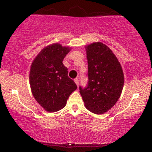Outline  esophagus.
Masks as SVG:
<instances>
[{"instance_id": "34e87169", "label": "esophagus", "mask_w": 152, "mask_h": 152, "mask_svg": "<svg viewBox=\"0 0 152 152\" xmlns=\"http://www.w3.org/2000/svg\"><path fill=\"white\" fill-rule=\"evenodd\" d=\"M74 81H75V83H76V84L77 85V86L78 87V85H79V81H78V78H75Z\"/></svg>"}]
</instances>
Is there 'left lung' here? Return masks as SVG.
<instances>
[{"instance_id": "1", "label": "left lung", "mask_w": 152, "mask_h": 152, "mask_svg": "<svg viewBox=\"0 0 152 152\" xmlns=\"http://www.w3.org/2000/svg\"><path fill=\"white\" fill-rule=\"evenodd\" d=\"M88 85L79 91L86 108L102 114L115 105L121 96L124 77L121 64L107 46L101 42L86 46Z\"/></svg>"}]
</instances>
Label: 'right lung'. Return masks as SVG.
Instances as JSON below:
<instances>
[{
    "instance_id": "obj_1",
    "label": "right lung",
    "mask_w": 152,
    "mask_h": 152,
    "mask_svg": "<svg viewBox=\"0 0 152 152\" xmlns=\"http://www.w3.org/2000/svg\"><path fill=\"white\" fill-rule=\"evenodd\" d=\"M71 48L53 43L45 47L31 64L30 85L37 102L48 112H56L66 106L67 99L77 88L68 76L63 60Z\"/></svg>"
}]
</instances>
